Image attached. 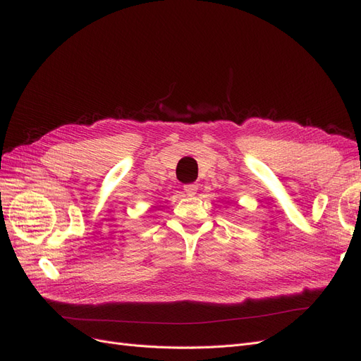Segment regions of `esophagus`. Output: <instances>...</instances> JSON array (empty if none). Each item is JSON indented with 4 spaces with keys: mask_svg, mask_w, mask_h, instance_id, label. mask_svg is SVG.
<instances>
[{
    "mask_svg": "<svg viewBox=\"0 0 361 361\" xmlns=\"http://www.w3.org/2000/svg\"><path fill=\"white\" fill-rule=\"evenodd\" d=\"M183 190H185V192H187V195H194L195 192H197V190H199V185L197 183H187L183 187Z\"/></svg>",
    "mask_w": 361,
    "mask_h": 361,
    "instance_id": "1",
    "label": "esophagus"
}]
</instances>
